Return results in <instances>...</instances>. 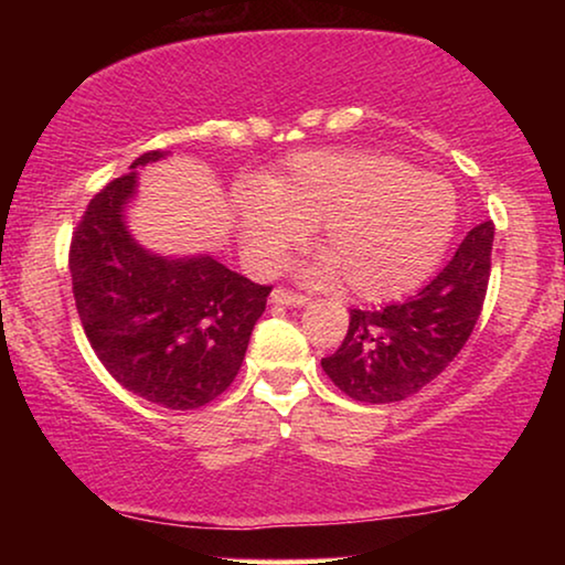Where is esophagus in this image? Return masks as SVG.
Instances as JSON below:
<instances>
[{"instance_id":"obj_1","label":"esophagus","mask_w":565,"mask_h":565,"mask_svg":"<svg viewBox=\"0 0 565 565\" xmlns=\"http://www.w3.org/2000/svg\"><path fill=\"white\" fill-rule=\"evenodd\" d=\"M273 303H280V306H306L308 298L300 296V292H292L288 288H275L273 296H269Z\"/></svg>"}]
</instances>
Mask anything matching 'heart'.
<instances>
[{
  "mask_svg": "<svg viewBox=\"0 0 565 565\" xmlns=\"http://www.w3.org/2000/svg\"><path fill=\"white\" fill-rule=\"evenodd\" d=\"M246 249L277 265L319 231L323 275L360 300H391L419 285L458 226V195L439 174L383 151H306L236 198Z\"/></svg>",
  "mask_w": 565,
  "mask_h": 565,
  "instance_id": "1",
  "label": "heart"
}]
</instances>
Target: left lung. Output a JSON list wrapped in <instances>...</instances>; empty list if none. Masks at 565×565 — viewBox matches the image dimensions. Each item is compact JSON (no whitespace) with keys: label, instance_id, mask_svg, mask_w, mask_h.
I'll return each instance as SVG.
<instances>
[{"label":"left lung","instance_id":"left-lung-1","mask_svg":"<svg viewBox=\"0 0 565 565\" xmlns=\"http://www.w3.org/2000/svg\"><path fill=\"white\" fill-rule=\"evenodd\" d=\"M493 223L468 231L435 280L381 311H350L339 350L321 360L339 391L362 404H393L435 381L473 334L491 277Z\"/></svg>","mask_w":565,"mask_h":565}]
</instances>
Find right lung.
Segmentation results:
<instances>
[{
    "label": "right lung",
    "mask_w": 565,
    "mask_h": 565,
    "mask_svg": "<svg viewBox=\"0 0 565 565\" xmlns=\"http://www.w3.org/2000/svg\"><path fill=\"white\" fill-rule=\"evenodd\" d=\"M89 200L68 246L84 334L107 373L136 396L174 412L218 398L242 367L273 285L231 273L213 257L164 259L130 238L122 207L136 167Z\"/></svg>",
    "instance_id": "right-lung-1"
}]
</instances>
